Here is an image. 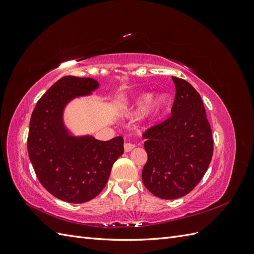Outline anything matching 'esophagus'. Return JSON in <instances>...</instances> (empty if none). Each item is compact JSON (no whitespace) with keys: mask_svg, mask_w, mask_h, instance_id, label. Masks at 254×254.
Instances as JSON below:
<instances>
[{"mask_svg":"<svg viewBox=\"0 0 254 254\" xmlns=\"http://www.w3.org/2000/svg\"><path fill=\"white\" fill-rule=\"evenodd\" d=\"M134 147H135V145L132 144V143H125V144H124V149H125L126 152H128V151H130V150H132Z\"/></svg>","mask_w":254,"mask_h":254,"instance_id":"obj_1","label":"esophagus"}]
</instances>
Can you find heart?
I'll list each match as a JSON object with an SVG mask.
<instances>
[{
  "label": "heart",
  "instance_id": "1",
  "mask_svg": "<svg viewBox=\"0 0 254 254\" xmlns=\"http://www.w3.org/2000/svg\"><path fill=\"white\" fill-rule=\"evenodd\" d=\"M150 101V97L148 95H143L141 96L137 101L135 102V105L132 107V109L129 111L130 117H135L136 114H139L141 111L146 109L145 111V117L148 120H153L158 118L161 111L164 108V106L167 103V97L165 95L160 94L157 97H155L150 102V105L148 106L147 104ZM148 108H145V106Z\"/></svg>",
  "mask_w": 254,
  "mask_h": 254
}]
</instances>
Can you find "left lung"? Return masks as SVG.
<instances>
[{"mask_svg": "<svg viewBox=\"0 0 254 254\" xmlns=\"http://www.w3.org/2000/svg\"><path fill=\"white\" fill-rule=\"evenodd\" d=\"M172 115L143 132L147 162L142 180L151 194L176 199L200 182L213 156V137L202 99L190 82L173 76Z\"/></svg>", "mask_w": 254, "mask_h": 254, "instance_id": "8db88e82", "label": "left lung"}]
</instances>
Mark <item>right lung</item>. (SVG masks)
<instances>
[{
    "instance_id": "right-lung-1",
    "label": "right lung",
    "mask_w": 254,
    "mask_h": 254,
    "mask_svg": "<svg viewBox=\"0 0 254 254\" xmlns=\"http://www.w3.org/2000/svg\"><path fill=\"white\" fill-rule=\"evenodd\" d=\"M97 87L92 78L64 76L40 97L30 118L27 150L37 178L53 196L66 202L82 203L96 197L124 152L122 136L106 142L74 137L64 127L65 104Z\"/></svg>"
}]
</instances>
